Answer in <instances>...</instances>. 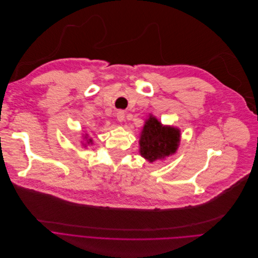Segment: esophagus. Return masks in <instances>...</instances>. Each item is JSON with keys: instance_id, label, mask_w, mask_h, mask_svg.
Segmentation results:
<instances>
[{"instance_id": "1", "label": "esophagus", "mask_w": 258, "mask_h": 258, "mask_svg": "<svg viewBox=\"0 0 258 258\" xmlns=\"http://www.w3.org/2000/svg\"><path fill=\"white\" fill-rule=\"evenodd\" d=\"M116 117L118 119V121H122L125 119V112L124 111H118L116 113Z\"/></svg>"}]
</instances>
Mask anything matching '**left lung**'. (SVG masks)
Returning <instances> with one entry per match:
<instances>
[{
  "label": "left lung",
  "instance_id": "8db88e82",
  "mask_svg": "<svg viewBox=\"0 0 258 258\" xmlns=\"http://www.w3.org/2000/svg\"><path fill=\"white\" fill-rule=\"evenodd\" d=\"M180 141L179 129L164 126L150 114L145 121L140 137V153L149 163L162 159L176 152Z\"/></svg>",
  "mask_w": 258,
  "mask_h": 258
}]
</instances>
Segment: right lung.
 Masks as SVG:
<instances>
[{
	"label": "right lung",
	"mask_w": 258,
	"mask_h": 258,
	"mask_svg": "<svg viewBox=\"0 0 258 258\" xmlns=\"http://www.w3.org/2000/svg\"><path fill=\"white\" fill-rule=\"evenodd\" d=\"M86 139H87V136H86ZM87 144H92V140L89 139V140L87 141Z\"/></svg>",
	"instance_id": "obj_1"
}]
</instances>
